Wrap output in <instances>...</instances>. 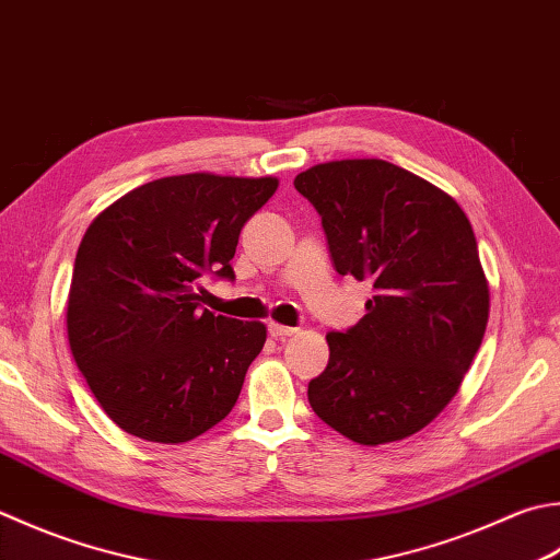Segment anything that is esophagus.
I'll use <instances>...</instances> for the list:
<instances>
[{"mask_svg":"<svg viewBox=\"0 0 560 560\" xmlns=\"http://www.w3.org/2000/svg\"><path fill=\"white\" fill-rule=\"evenodd\" d=\"M295 332V327H287V325H277V323H269V335L273 337V339H287V337H293Z\"/></svg>","mask_w":560,"mask_h":560,"instance_id":"obj_1","label":"esophagus"}]
</instances>
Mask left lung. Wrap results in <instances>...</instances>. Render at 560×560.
<instances>
[{
  "instance_id": "8db88e82",
  "label": "left lung",
  "mask_w": 560,
  "mask_h": 560,
  "mask_svg": "<svg viewBox=\"0 0 560 560\" xmlns=\"http://www.w3.org/2000/svg\"><path fill=\"white\" fill-rule=\"evenodd\" d=\"M293 186L323 218L335 271L376 291L354 327L327 332L311 408L357 444L405 440L456 396L483 342L474 228L452 196L386 160L315 164Z\"/></svg>"
}]
</instances>
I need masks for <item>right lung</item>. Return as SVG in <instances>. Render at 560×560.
<instances>
[{"label":"right lung","instance_id":"1","mask_svg":"<svg viewBox=\"0 0 560 560\" xmlns=\"http://www.w3.org/2000/svg\"><path fill=\"white\" fill-rule=\"evenodd\" d=\"M279 182L179 174L98 213L77 249L68 339L94 398L120 430L182 444L233 410L267 339L261 323L201 305L206 273L235 279L240 230Z\"/></svg>","mask_w":560,"mask_h":560}]
</instances>
